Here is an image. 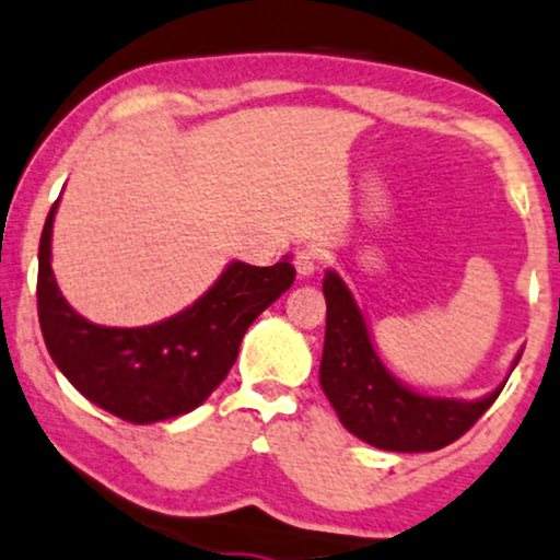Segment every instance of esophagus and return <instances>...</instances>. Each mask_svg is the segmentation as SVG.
I'll list each match as a JSON object with an SVG mask.
<instances>
[{
	"mask_svg": "<svg viewBox=\"0 0 560 560\" xmlns=\"http://www.w3.org/2000/svg\"><path fill=\"white\" fill-rule=\"evenodd\" d=\"M319 259H322V252L314 244H301L293 252L295 269H299L301 278H308V275H314L316 267H319Z\"/></svg>",
	"mask_w": 560,
	"mask_h": 560,
	"instance_id": "esophagus-1",
	"label": "esophagus"
}]
</instances>
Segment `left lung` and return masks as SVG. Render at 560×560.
Instances as JSON below:
<instances>
[{
	"mask_svg": "<svg viewBox=\"0 0 560 560\" xmlns=\"http://www.w3.org/2000/svg\"><path fill=\"white\" fill-rule=\"evenodd\" d=\"M322 291L327 332L319 382L340 423L365 444L386 452H436L465 436L501 395L503 384L475 402L407 389L376 355L361 308L340 275L327 269Z\"/></svg>",
	"mask_w": 560,
	"mask_h": 560,
	"instance_id": "1",
	"label": "left lung"
}]
</instances>
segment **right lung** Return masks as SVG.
I'll return each mask as SVG.
<instances>
[{
  "mask_svg": "<svg viewBox=\"0 0 560 560\" xmlns=\"http://www.w3.org/2000/svg\"><path fill=\"white\" fill-rule=\"evenodd\" d=\"M48 212L38 246V322L48 355L74 389L127 423H158L205 402L236 363L241 340L269 303L293 285L288 259L233 261L197 303L150 327H101L59 293L51 272Z\"/></svg>",
  "mask_w": 560,
  "mask_h": 560,
  "instance_id": "add662e5",
  "label": "right lung"
}]
</instances>
